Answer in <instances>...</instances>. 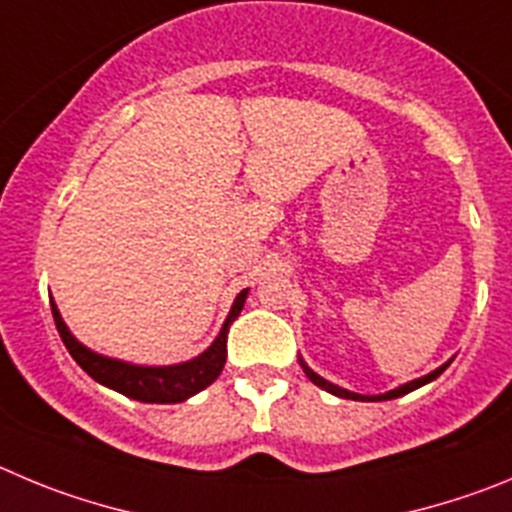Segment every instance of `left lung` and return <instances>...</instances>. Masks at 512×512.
<instances>
[{"mask_svg":"<svg viewBox=\"0 0 512 512\" xmlns=\"http://www.w3.org/2000/svg\"><path fill=\"white\" fill-rule=\"evenodd\" d=\"M300 361V366H303V371H305V376H308L310 381H313L315 386H321V389H326L328 394H333V396H341V399H353V401H384V399H399V396H404V394H409V391H414V389H419V386H424V384H429V381H434L437 379L439 374H442L444 369H447V366L452 364V358L450 361H447V364H442L439 366V369H434L432 374H427V376H422V379H414V381H407V384H401V386H396V389H391V391H386V394H376V396H366V394H356V391H348V389H343V386H338V384H331V381L328 379H323L321 374H315L313 369H310L308 364H305L303 358H298Z\"/></svg>","mask_w":512,"mask_h":512,"instance_id":"1","label":"left lung"}]
</instances>
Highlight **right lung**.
<instances>
[{
	"label": "right lung",
	"mask_w": 512,
	"mask_h": 512,
	"mask_svg": "<svg viewBox=\"0 0 512 512\" xmlns=\"http://www.w3.org/2000/svg\"><path fill=\"white\" fill-rule=\"evenodd\" d=\"M247 293H250V290H242V293L234 298L227 321L222 323V331H219V336L214 338L212 346H209L207 351L189 358V361H181V364L171 366L128 364V361H121V358H111L103 356V353L90 351V348L83 346V343L70 333V328L65 326L55 300H50V305L57 333H60L65 348H68L70 356L78 361L80 369L88 376H93L98 384L108 386V389L118 391V394L128 396V399L143 401V404H179V401H186L189 396L207 389V386L222 374L224 361H227L229 326H232V321H237V315L245 308Z\"/></svg>",
	"instance_id": "1"
}]
</instances>
